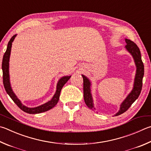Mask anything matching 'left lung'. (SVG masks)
<instances>
[{"mask_svg":"<svg viewBox=\"0 0 151 151\" xmlns=\"http://www.w3.org/2000/svg\"><path fill=\"white\" fill-rule=\"evenodd\" d=\"M125 42L127 45H125V48L129 52L131 55L133 56L134 61L137 67L136 74L134 81L133 88L131 92L128 94L127 98L123 100V102L120 105V108L119 111L115 115V116L124 113L130 108L132 104L137 99L139 96L140 95L142 86V78L144 76V65L142 61L141 51L139 48L135 43L130 40L125 39ZM83 78V90H84V99L85 104H86L88 108L91 109L92 110H94V103L91 94V83L86 76L82 75Z\"/></svg>","mask_w":151,"mask_h":151,"instance_id":"1","label":"left lung"}]
</instances>
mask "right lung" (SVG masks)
<instances>
[{"instance_id":"right-lung-1","label":"right lung","mask_w":151,"mask_h":151,"mask_svg":"<svg viewBox=\"0 0 151 151\" xmlns=\"http://www.w3.org/2000/svg\"><path fill=\"white\" fill-rule=\"evenodd\" d=\"M16 36V34L13 35L10 40L9 43H8V46L6 48V51L5 52L3 56V59H2V77H3V84L5 90L7 92V94L10 96L16 105H17L19 108H20L24 112L29 114H40L42 112H45L46 111H48L56 105L58 102L60 93H61V89L63 86H64L65 83L69 80L71 76H63L59 79L57 84V90L56 92L55 93L53 98H51V100L49 102L45 103L44 104H42L40 106L35 107V108H28L26 106L23 105L21 103L20 100L18 99L16 96V94L14 93L13 90L11 88L10 83V76H9V59H10V51H11V47H12V44L14 40L15 37Z\"/></svg>"}]
</instances>
